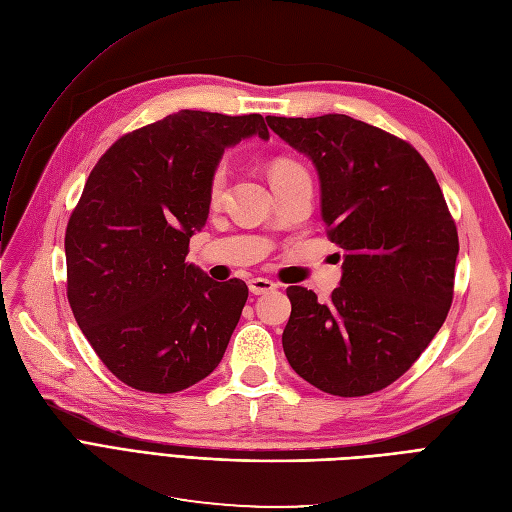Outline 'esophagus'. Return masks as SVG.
Segmentation results:
<instances>
[{
	"label": "esophagus",
	"instance_id": "obj_1",
	"mask_svg": "<svg viewBox=\"0 0 512 512\" xmlns=\"http://www.w3.org/2000/svg\"><path fill=\"white\" fill-rule=\"evenodd\" d=\"M247 286H250L252 294H267V292H273L277 288V284L267 280V277H254V280L247 282Z\"/></svg>",
	"mask_w": 512,
	"mask_h": 512
}]
</instances>
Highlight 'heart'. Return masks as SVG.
Instances as JSON below:
<instances>
[{
    "instance_id": "b5f03b06",
    "label": "heart",
    "mask_w": 512,
    "mask_h": 512,
    "mask_svg": "<svg viewBox=\"0 0 512 512\" xmlns=\"http://www.w3.org/2000/svg\"><path fill=\"white\" fill-rule=\"evenodd\" d=\"M305 170L292 160H286V158H277L271 166H269V177H271V183L273 181H280V179H286V177H292V175H303ZM224 185H226V166L220 164L213 168V173L209 177V203H218L222 192H224Z\"/></svg>"
}]
</instances>
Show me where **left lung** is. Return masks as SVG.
<instances>
[{
  "label": "left lung",
  "instance_id": "1",
  "mask_svg": "<svg viewBox=\"0 0 512 512\" xmlns=\"http://www.w3.org/2000/svg\"><path fill=\"white\" fill-rule=\"evenodd\" d=\"M267 123L316 166L327 237L346 252L327 303L303 286L286 290V359L324 393L382 391L423 354L453 303L459 239L436 175L410 143L348 115Z\"/></svg>",
  "mask_w": 512,
  "mask_h": 512
}]
</instances>
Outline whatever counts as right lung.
I'll return each instance as SVG.
<instances>
[{
  "mask_svg": "<svg viewBox=\"0 0 512 512\" xmlns=\"http://www.w3.org/2000/svg\"><path fill=\"white\" fill-rule=\"evenodd\" d=\"M262 115L179 111L123 134L91 170L66 228L68 301L100 361L123 384L177 393L220 365L247 301L185 262L207 222L209 177Z\"/></svg>",
  "mask_w": 512,
  "mask_h": 512,
  "instance_id": "obj_1",
  "label": "right lung"
}]
</instances>
